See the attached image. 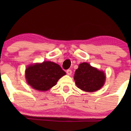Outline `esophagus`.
I'll return each instance as SVG.
<instances>
[{
  "label": "esophagus",
  "mask_w": 131,
  "mask_h": 131,
  "mask_svg": "<svg viewBox=\"0 0 131 131\" xmlns=\"http://www.w3.org/2000/svg\"><path fill=\"white\" fill-rule=\"evenodd\" d=\"M66 73H67V74L68 75H71V73H72V71H71V70L69 69V70H67V71H66Z\"/></svg>",
  "instance_id": "34e87169"
}]
</instances>
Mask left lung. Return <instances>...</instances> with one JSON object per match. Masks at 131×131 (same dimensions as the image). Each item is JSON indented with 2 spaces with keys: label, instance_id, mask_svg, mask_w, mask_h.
<instances>
[{
  "label": "left lung",
  "instance_id": "obj_1",
  "mask_svg": "<svg viewBox=\"0 0 131 131\" xmlns=\"http://www.w3.org/2000/svg\"><path fill=\"white\" fill-rule=\"evenodd\" d=\"M74 79L79 89L86 92H94L103 86L105 76L103 71L83 62L79 64L75 71Z\"/></svg>",
  "mask_w": 131,
  "mask_h": 131
}]
</instances>
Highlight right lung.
<instances>
[{
  "label": "right lung",
  "mask_w": 131,
  "mask_h": 131,
  "mask_svg": "<svg viewBox=\"0 0 131 131\" xmlns=\"http://www.w3.org/2000/svg\"><path fill=\"white\" fill-rule=\"evenodd\" d=\"M66 74L58 64L51 61L30 66L26 70V78L28 85L41 91L51 88Z\"/></svg>",
  "instance_id": "1"
}]
</instances>
